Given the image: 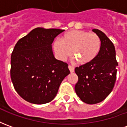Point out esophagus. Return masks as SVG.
Segmentation results:
<instances>
[{"instance_id":"obj_1","label":"esophagus","mask_w":127,"mask_h":127,"mask_svg":"<svg viewBox=\"0 0 127 127\" xmlns=\"http://www.w3.org/2000/svg\"><path fill=\"white\" fill-rule=\"evenodd\" d=\"M68 68H69V71H70L71 73H73V72H74V67H73V66H71V65H69V66H68Z\"/></svg>"}]
</instances>
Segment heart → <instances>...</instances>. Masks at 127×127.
<instances>
[{"instance_id": "heart-1", "label": "heart", "mask_w": 127, "mask_h": 127, "mask_svg": "<svg viewBox=\"0 0 127 127\" xmlns=\"http://www.w3.org/2000/svg\"><path fill=\"white\" fill-rule=\"evenodd\" d=\"M101 45V39L95 32L73 30L64 34L61 41L54 42L53 48L59 60L65 61L71 55H71L77 63L86 64L96 57Z\"/></svg>"}]
</instances>
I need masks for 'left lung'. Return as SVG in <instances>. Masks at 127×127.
Returning <instances> with one entry per match:
<instances>
[{
  "mask_svg": "<svg viewBox=\"0 0 127 127\" xmlns=\"http://www.w3.org/2000/svg\"><path fill=\"white\" fill-rule=\"evenodd\" d=\"M101 39V49L90 63L75 67L78 82L75 91L86 103L96 104L103 101L112 92L116 78L118 62L114 45L103 32L93 29Z\"/></svg>",
  "mask_w": 127,
  "mask_h": 127,
  "instance_id": "left-lung-1",
  "label": "left lung"
}]
</instances>
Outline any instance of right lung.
<instances>
[{"label":"right lung","instance_id":"add662e5","mask_svg":"<svg viewBox=\"0 0 127 127\" xmlns=\"http://www.w3.org/2000/svg\"><path fill=\"white\" fill-rule=\"evenodd\" d=\"M64 31L36 28L15 44L11 56V78L25 101L34 104L52 101L70 73L68 64L56 59L52 48L54 38Z\"/></svg>","mask_w":127,"mask_h":127}]
</instances>
